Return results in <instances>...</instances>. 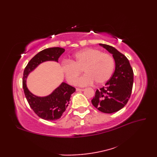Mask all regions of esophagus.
Segmentation results:
<instances>
[{
    "label": "esophagus",
    "mask_w": 157,
    "mask_h": 157,
    "mask_svg": "<svg viewBox=\"0 0 157 157\" xmlns=\"http://www.w3.org/2000/svg\"><path fill=\"white\" fill-rule=\"evenodd\" d=\"M84 89H80V88H76V91L77 92H82V91H84Z\"/></svg>",
    "instance_id": "1"
}]
</instances>
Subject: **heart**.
<instances>
[{"instance_id":"b5f03b06","label":"heart","mask_w":157,"mask_h":157,"mask_svg":"<svg viewBox=\"0 0 157 157\" xmlns=\"http://www.w3.org/2000/svg\"><path fill=\"white\" fill-rule=\"evenodd\" d=\"M115 61L113 56L98 49L88 48L73 55L71 61H64L62 71L70 84H75L82 69L86 73L78 81L79 86L91 85L94 82L102 84L111 78L114 71Z\"/></svg>"}]
</instances>
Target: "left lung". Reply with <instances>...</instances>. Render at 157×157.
I'll list each match as a JSON object with an SVG mask.
<instances>
[{
    "mask_svg": "<svg viewBox=\"0 0 157 157\" xmlns=\"http://www.w3.org/2000/svg\"><path fill=\"white\" fill-rule=\"evenodd\" d=\"M113 55L115 69L112 77L105 86L96 90L92 103L100 111L113 113L121 110L128 102L131 96L134 72L129 60L115 48L99 44Z\"/></svg>",
    "mask_w": 157,
    "mask_h": 157,
    "instance_id": "left-lung-1",
    "label": "left lung"
}]
</instances>
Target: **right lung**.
<instances>
[{
  "mask_svg": "<svg viewBox=\"0 0 157 157\" xmlns=\"http://www.w3.org/2000/svg\"><path fill=\"white\" fill-rule=\"evenodd\" d=\"M65 50L61 47H52L46 48L36 54L25 67L23 76V88L26 99L33 111L40 117L54 121L61 118L63 113L69 104L70 97L75 88L62 82L51 94L45 96H38L29 90L27 87V78L41 63L46 61H55L58 63L59 58Z\"/></svg>",
  "mask_w": 157,
  "mask_h": 157,
  "instance_id": "1",
  "label": "right lung"
}]
</instances>
